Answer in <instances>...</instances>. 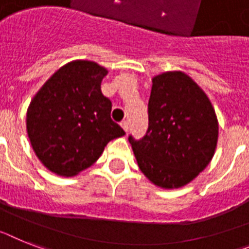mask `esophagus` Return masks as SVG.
Masks as SVG:
<instances>
[{
	"instance_id": "esophagus-1",
	"label": "esophagus",
	"mask_w": 249,
	"mask_h": 249,
	"mask_svg": "<svg viewBox=\"0 0 249 249\" xmlns=\"http://www.w3.org/2000/svg\"><path fill=\"white\" fill-rule=\"evenodd\" d=\"M121 128L124 129L125 133H128V130H129V123H128V121H123V123H121Z\"/></svg>"
}]
</instances>
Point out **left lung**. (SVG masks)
Masks as SVG:
<instances>
[{"instance_id": "obj_1", "label": "left lung", "mask_w": 249, "mask_h": 249, "mask_svg": "<svg viewBox=\"0 0 249 249\" xmlns=\"http://www.w3.org/2000/svg\"><path fill=\"white\" fill-rule=\"evenodd\" d=\"M148 130L129 137L144 176L162 189L190 183L213 160L218 143V119L197 83L181 71L152 78Z\"/></svg>"}]
</instances>
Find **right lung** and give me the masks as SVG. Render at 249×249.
Returning a JSON list of instances; mask_svg holds the SVG:
<instances>
[{
    "mask_svg": "<svg viewBox=\"0 0 249 249\" xmlns=\"http://www.w3.org/2000/svg\"><path fill=\"white\" fill-rule=\"evenodd\" d=\"M107 70L91 60L60 67L33 97L26 112L31 147L41 163L72 177L92 166L112 139L125 135L110 116L111 101L102 95Z\"/></svg>",
    "mask_w": 249,
    "mask_h": 249,
    "instance_id": "1",
    "label": "right lung"
}]
</instances>
